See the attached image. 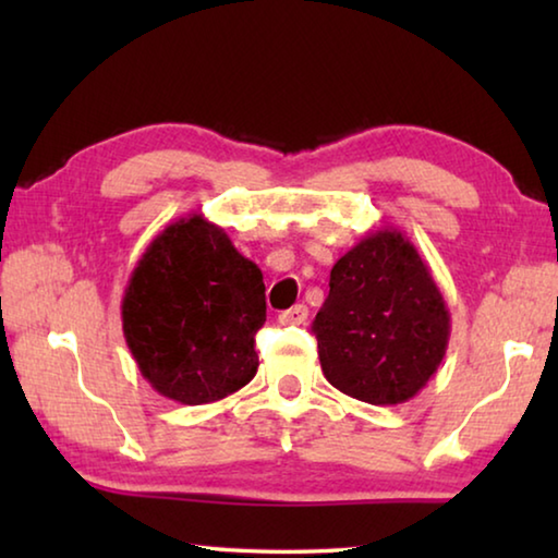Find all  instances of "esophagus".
<instances>
[{
    "label": "esophagus",
    "instance_id": "obj_1",
    "mask_svg": "<svg viewBox=\"0 0 558 558\" xmlns=\"http://www.w3.org/2000/svg\"><path fill=\"white\" fill-rule=\"evenodd\" d=\"M278 319H280V325H305L307 307L305 305L290 307V310H286V313H280Z\"/></svg>",
    "mask_w": 558,
    "mask_h": 558
}]
</instances>
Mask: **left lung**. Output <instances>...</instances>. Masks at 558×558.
Here are the masks:
<instances>
[{"mask_svg":"<svg viewBox=\"0 0 558 558\" xmlns=\"http://www.w3.org/2000/svg\"><path fill=\"white\" fill-rule=\"evenodd\" d=\"M313 329L335 389L372 405H396L438 372L450 315L418 248L403 231L379 229L335 263Z\"/></svg>","mask_w":558,"mask_h":558,"instance_id":"obj_1","label":"left lung"}]
</instances>
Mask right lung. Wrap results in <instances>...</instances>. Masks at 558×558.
<instances>
[{
	"instance_id": "add662e5",
	"label": "right lung",
	"mask_w": 558,
	"mask_h": 558,
	"mask_svg": "<svg viewBox=\"0 0 558 558\" xmlns=\"http://www.w3.org/2000/svg\"><path fill=\"white\" fill-rule=\"evenodd\" d=\"M263 323L260 268L204 214L159 231L122 295V335L140 374L184 405L221 401L256 376Z\"/></svg>"
}]
</instances>
